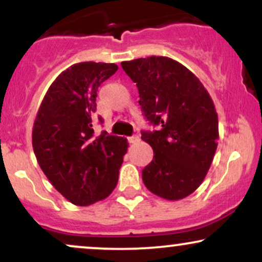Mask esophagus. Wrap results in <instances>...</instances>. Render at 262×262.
Returning <instances> with one entry per match:
<instances>
[{
	"label": "esophagus",
	"mask_w": 262,
	"mask_h": 262,
	"mask_svg": "<svg viewBox=\"0 0 262 262\" xmlns=\"http://www.w3.org/2000/svg\"><path fill=\"white\" fill-rule=\"evenodd\" d=\"M128 141L130 144H135V143H138V141H139V137H138V135H133V137H129L128 138Z\"/></svg>",
	"instance_id": "obj_1"
}]
</instances>
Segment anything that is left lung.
Listing matches in <instances>:
<instances>
[{
  "mask_svg": "<svg viewBox=\"0 0 262 262\" xmlns=\"http://www.w3.org/2000/svg\"><path fill=\"white\" fill-rule=\"evenodd\" d=\"M137 83L144 117L160 130L141 132L154 158L141 172L150 192L169 201L203 182L217 150L218 114L209 93L187 68L166 56L122 62Z\"/></svg>",
  "mask_w": 262,
  "mask_h": 262,
  "instance_id": "left-lung-1",
  "label": "left lung"
}]
</instances>
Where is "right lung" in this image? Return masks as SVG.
<instances>
[{
	"label": "right lung",
	"mask_w": 262,
	"mask_h": 262,
	"mask_svg": "<svg viewBox=\"0 0 262 262\" xmlns=\"http://www.w3.org/2000/svg\"><path fill=\"white\" fill-rule=\"evenodd\" d=\"M117 70L116 64L93 61L66 69L50 85L33 125L39 166L76 206L104 200L118 182L127 139L104 130L96 137L92 128L98 87Z\"/></svg>",
	"instance_id": "1"
}]
</instances>
